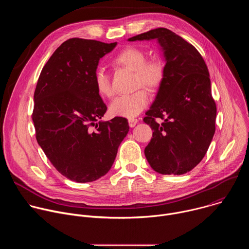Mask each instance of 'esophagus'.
<instances>
[{
	"instance_id": "esophagus-1",
	"label": "esophagus",
	"mask_w": 249,
	"mask_h": 249,
	"mask_svg": "<svg viewBox=\"0 0 249 249\" xmlns=\"http://www.w3.org/2000/svg\"><path fill=\"white\" fill-rule=\"evenodd\" d=\"M128 122H129V126H130V127H135L136 124L138 123V119H136V118H130V119L128 120Z\"/></svg>"
}]
</instances>
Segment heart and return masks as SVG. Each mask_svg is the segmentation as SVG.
<instances>
[{"label": "heart", "mask_w": 249, "mask_h": 249, "mask_svg": "<svg viewBox=\"0 0 249 249\" xmlns=\"http://www.w3.org/2000/svg\"><path fill=\"white\" fill-rule=\"evenodd\" d=\"M114 63L132 70L136 74L137 86H143L150 90H156L162 83L164 67L158 58L147 59L146 53L136 47H124L114 58ZM94 86L103 97H111L114 90L108 74L102 68L96 69L94 73ZM149 103V93L141 89L131 94H123L116 97L110 104V113L113 116L133 118L141 113Z\"/></svg>", "instance_id": "obj_1"}]
</instances>
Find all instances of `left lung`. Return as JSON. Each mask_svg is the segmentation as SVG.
I'll return each mask as SVG.
<instances>
[{"label": "left lung", "instance_id": "left-lung-1", "mask_svg": "<svg viewBox=\"0 0 249 249\" xmlns=\"http://www.w3.org/2000/svg\"><path fill=\"white\" fill-rule=\"evenodd\" d=\"M155 38L166 63L157 97L144 118L154 130L145 156L157 172L179 175L193 169L207 153L216 130L217 106L207 65L192 44L164 27L128 40ZM157 118L165 121L160 124Z\"/></svg>", "mask_w": 249, "mask_h": 249}]
</instances>
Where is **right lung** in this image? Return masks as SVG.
<instances>
[{
  "instance_id": "add662e5",
  "label": "right lung",
  "mask_w": 249,
  "mask_h": 249,
  "mask_svg": "<svg viewBox=\"0 0 249 249\" xmlns=\"http://www.w3.org/2000/svg\"><path fill=\"white\" fill-rule=\"evenodd\" d=\"M114 43L70 38L43 67L34 91L32 121L37 143L68 179L91 182L111 168L129 131L128 120L98 121L107 110L94 86L99 59Z\"/></svg>"
}]
</instances>
